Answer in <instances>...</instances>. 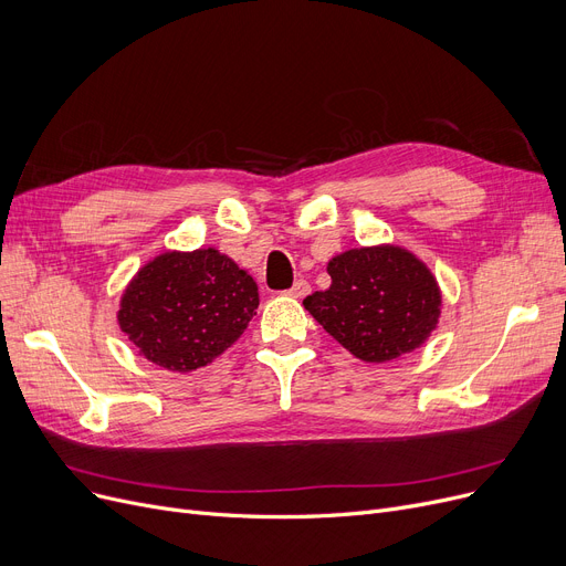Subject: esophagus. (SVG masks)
Listing matches in <instances>:
<instances>
[{"mask_svg": "<svg viewBox=\"0 0 566 566\" xmlns=\"http://www.w3.org/2000/svg\"><path fill=\"white\" fill-rule=\"evenodd\" d=\"M312 291V286L305 282V280H298L295 282L289 291H286V295H291V298H305V295Z\"/></svg>", "mask_w": 566, "mask_h": 566, "instance_id": "34e87169", "label": "esophagus"}]
</instances>
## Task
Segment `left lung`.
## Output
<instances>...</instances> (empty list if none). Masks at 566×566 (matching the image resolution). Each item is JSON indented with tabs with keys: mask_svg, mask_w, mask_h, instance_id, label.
<instances>
[{
	"mask_svg": "<svg viewBox=\"0 0 566 566\" xmlns=\"http://www.w3.org/2000/svg\"><path fill=\"white\" fill-rule=\"evenodd\" d=\"M331 289L305 310L355 358L388 363L422 346L436 331L442 295L429 268L397 245L355 248L328 261Z\"/></svg>",
	"mask_w": 566,
	"mask_h": 566,
	"instance_id": "left-lung-1",
	"label": "left lung"
}]
</instances>
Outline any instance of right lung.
<instances>
[{"mask_svg":"<svg viewBox=\"0 0 566 566\" xmlns=\"http://www.w3.org/2000/svg\"><path fill=\"white\" fill-rule=\"evenodd\" d=\"M259 289L216 248L163 252L122 295L118 328L154 365L188 374L213 363L248 328Z\"/></svg>","mask_w":566,"mask_h":566,"instance_id":"right-lung-1","label":"right lung"}]
</instances>
